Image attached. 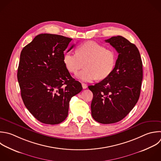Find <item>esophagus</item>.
<instances>
[{"label": "esophagus", "instance_id": "esophagus-1", "mask_svg": "<svg viewBox=\"0 0 161 161\" xmlns=\"http://www.w3.org/2000/svg\"><path fill=\"white\" fill-rule=\"evenodd\" d=\"M82 88L83 89H86L87 87V84H84V83H82Z\"/></svg>", "mask_w": 161, "mask_h": 161}]
</instances>
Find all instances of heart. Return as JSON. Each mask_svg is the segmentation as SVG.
<instances>
[{
    "label": "heart",
    "instance_id": "obj_1",
    "mask_svg": "<svg viewBox=\"0 0 161 161\" xmlns=\"http://www.w3.org/2000/svg\"><path fill=\"white\" fill-rule=\"evenodd\" d=\"M116 60L114 51L96 42L89 41L76 49V54L67 52L63 61L67 69L73 74L77 73L84 66V69L76 75L84 82H91L98 78L108 77L114 69Z\"/></svg>",
    "mask_w": 161,
    "mask_h": 161
}]
</instances>
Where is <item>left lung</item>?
I'll return each mask as SVG.
<instances>
[{
    "label": "left lung",
    "instance_id": "1",
    "mask_svg": "<svg viewBox=\"0 0 161 161\" xmlns=\"http://www.w3.org/2000/svg\"><path fill=\"white\" fill-rule=\"evenodd\" d=\"M118 53L111 74L88 87L93 93L92 118L103 124L123 119L136 104L143 78L142 62L137 47L121 36L106 40Z\"/></svg>",
    "mask_w": 161,
    "mask_h": 161
}]
</instances>
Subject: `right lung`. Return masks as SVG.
<instances>
[{
    "instance_id": "obj_1",
    "label": "right lung",
    "mask_w": 161,
    "mask_h": 161,
    "mask_svg": "<svg viewBox=\"0 0 161 161\" xmlns=\"http://www.w3.org/2000/svg\"><path fill=\"white\" fill-rule=\"evenodd\" d=\"M72 40L40 34L21 51L17 74L21 97L29 111L43 123L56 125L64 121L70 99L82 90L63 61Z\"/></svg>"
}]
</instances>
